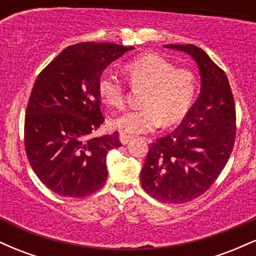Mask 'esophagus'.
<instances>
[{
	"label": "esophagus",
	"mask_w": 256,
	"mask_h": 256,
	"mask_svg": "<svg viewBox=\"0 0 256 256\" xmlns=\"http://www.w3.org/2000/svg\"><path fill=\"white\" fill-rule=\"evenodd\" d=\"M119 140H120V142H122V144L125 146V144H128V142H130V140H132V137H131V136H128V134H120Z\"/></svg>",
	"instance_id": "esophagus-1"
}]
</instances>
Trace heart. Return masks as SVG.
Returning <instances> with one entry per match:
<instances>
[{
	"instance_id": "obj_1",
	"label": "heart",
	"mask_w": 256,
	"mask_h": 256,
	"mask_svg": "<svg viewBox=\"0 0 256 256\" xmlns=\"http://www.w3.org/2000/svg\"><path fill=\"white\" fill-rule=\"evenodd\" d=\"M124 71L132 86L144 89L142 108L112 118V128L130 136L150 132L158 125L170 128L185 118L198 91V80L192 71L177 68L165 58L152 54L132 60ZM98 90L104 104L116 108L124 106V83L113 73L100 76Z\"/></svg>"
}]
</instances>
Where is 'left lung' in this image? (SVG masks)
<instances>
[{"instance_id": "obj_1", "label": "left lung", "mask_w": 256, "mask_h": 256, "mask_svg": "<svg viewBox=\"0 0 256 256\" xmlns=\"http://www.w3.org/2000/svg\"><path fill=\"white\" fill-rule=\"evenodd\" d=\"M164 46L192 58L201 89L182 124L149 146L140 184L158 201L184 204L202 195L228 162L236 137V108L225 72L201 48Z\"/></svg>"}]
</instances>
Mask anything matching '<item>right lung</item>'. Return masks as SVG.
Returning a JSON list of instances; mask_svg holds the SVG:
<instances>
[{
	"instance_id": "1",
	"label": "right lung",
	"mask_w": 256,
	"mask_h": 256,
	"mask_svg": "<svg viewBox=\"0 0 256 256\" xmlns=\"http://www.w3.org/2000/svg\"><path fill=\"white\" fill-rule=\"evenodd\" d=\"M134 46L85 42L67 46L38 74L25 116L30 165L48 189L85 198L107 179V152L122 146L118 132L92 137L104 122L98 83L110 64Z\"/></svg>"
}]
</instances>
